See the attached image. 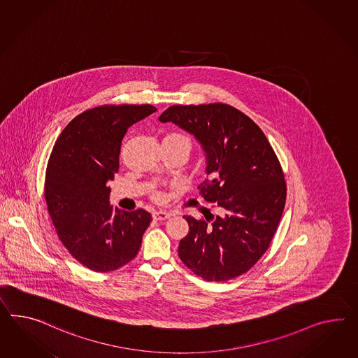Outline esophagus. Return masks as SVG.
Here are the masks:
<instances>
[{
	"label": "esophagus",
	"instance_id": "esophagus-1",
	"mask_svg": "<svg viewBox=\"0 0 358 358\" xmlns=\"http://www.w3.org/2000/svg\"><path fill=\"white\" fill-rule=\"evenodd\" d=\"M170 215H171L170 213L164 210H158L153 213V218L156 220H167V218H170Z\"/></svg>",
	"mask_w": 358,
	"mask_h": 358
}]
</instances>
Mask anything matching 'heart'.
<instances>
[{
  "label": "heart",
  "mask_w": 358,
  "mask_h": 358,
  "mask_svg": "<svg viewBox=\"0 0 358 358\" xmlns=\"http://www.w3.org/2000/svg\"><path fill=\"white\" fill-rule=\"evenodd\" d=\"M165 138H174V140H178V141H182L187 147L191 148V140H189V138L185 136L183 134H180V132H171V134L166 135ZM153 199H155L156 201H164V200H165V192L161 191V189H158V191L153 193Z\"/></svg>",
  "instance_id": "1"
}]
</instances>
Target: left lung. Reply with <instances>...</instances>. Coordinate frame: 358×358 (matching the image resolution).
I'll return each instance as SVG.
<instances>
[{"label":"left lung","mask_w":358,"mask_h":358,"mask_svg":"<svg viewBox=\"0 0 358 358\" xmlns=\"http://www.w3.org/2000/svg\"><path fill=\"white\" fill-rule=\"evenodd\" d=\"M191 132L206 153L199 191L217 214L184 215L189 231L178 255L196 275L226 282L247 273L264 256L285 210L287 185L268 140L244 113L222 103L174 105L159 115Z\"/></svg>","instance_id":"obj_1"}]
</instances>
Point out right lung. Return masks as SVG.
<instances>
[{"instance_id": "1", "label": "right lung", "mask_w": 358, "mask_h": 358, "mask_svg": "<svg viewBox=\"0 0 358 358\" xmlns=\"http://www.w3.org/2000/svg\"><path fill=\"white\" fill-rule=\"evenodd\" d=\"M157 111L152 105H101L75 117L55 141L46 166V206L70 255L96 273L129 264L138 255L152 215L113 210L110 187L120 170L127 129Z\"/></svg>"}]
</instances>
